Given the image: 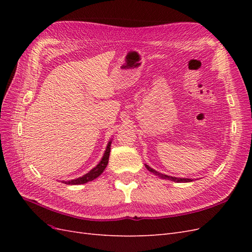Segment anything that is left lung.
<instances>
[{"label": "left lung", "instance_id": "left-lung-1", "mask_svg": "<svg viewBox=\"0 0 252 252\" xmlns=\"http://www.w3.org/2000/svg\"><path fill=\"white\" fill-rule=\"evenodd\" d=\"M146 166V168L150 171V172H154L156 175H158V177L162 178V179H165V180H170V181H173V182H177V183H187V182H192V180L190 179H182V178H174V177H169V175H166V174H163V173H159L158 171H156L155 169H152L151 167H149L148 165H145Z\"/></svg>", "mask_w": 252, "mask_h": 252}]
</instances>
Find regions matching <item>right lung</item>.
Masks as SVG:
<instances>
[{
    "instance_id": "add662e5",
    "label": "right lung",
    "mask_w": 252,
    "mask_h": 252,
    "mask_svg": "<svg viewBox=\"0 0 252 252\" xmlns=\"http://www.w3.org/2000/svg\"><path fill=\"white\" fill-rule=\"evenodd\" d=\"M110 145H111V142L108 143L107 145V148H106V151L105 154L101 159V162L98 163L94 169H91L88 173L84 174L83 177L79 178V179H75V180H72V181H67V182H63L65 183V184H68V185H80V184H85V183L87 182H90L94 180L95 178H97L98 175L102 174V172L105 170L106 166H107L108 164V159H109V155H110Z\"/></svg>"
}]
</instances>
